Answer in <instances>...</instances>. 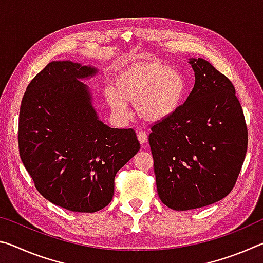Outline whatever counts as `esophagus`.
<instances>
[{
	"label": "esophagus",
	"instance_id": "esophagus-1",
	"mask_svg": "<svg viewBox=\"0 0 263 263\" xmlns=\"http://www.w3.org/2000/svg\"><path fill=\"white\" fill-rule=\"evenodd\" d=\"M137 137H138V140L140 141L141 145H144V144H146V142H147V133H146V132H144V131L138 132Z\"/></svg>",
	"mask_w": 263,
	"mask_h": 263
}]
</instances>
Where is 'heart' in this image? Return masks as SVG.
I'll return each mask as SVG.
<instances>
[{
  "mask_svg": "<svg viewBox=\"0 0 263 263\" xmlns=\"http://www.w3.org/2000/svg\"><path fill=\"white\" fill-rule=\"evenodd\" d=\"M185 91L181 70L158 61H141L122 69L114 79V87H105L103 95L118 121H127V103H131L142 121L158 123L179 110Z\"/></svg>",
  "mask_w": 263,
  "mask_h": 263,
  "instance_id": "heart-1",
  "label": "heart"
}]
</instances>
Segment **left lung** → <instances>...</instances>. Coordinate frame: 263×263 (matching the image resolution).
<instances>
[{
  "label": "left lung",
  "instance_id": "left-lung-1",
  "mask_svg": "<svg viewBox=\"0 0 263 263\" xmlns=\"http://www.w3.org/2000/svg\"><path fill=\"white\" fill-rule=\"evenodd\" d=\"M195 84L148 137L158 195L176 211L220 201L233 189L247 152V126L232 82L202 58H190Z\"/></svg>",
  "mask_w": 263,
  "mask_h": 263
}]
</instances>
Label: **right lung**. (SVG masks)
Listing matches in <instances>:
<instances>
[{
	"mask_svg": "<svg viewBox=\"0 0 263 263\" xmlns=\"http://www.w3.org/2000/svg\"><path fill=\"white\" fill-rule=\"evenodd\" d=\"M99 68L52 61L30 82L20 111V155L47 201L74 212L111 202L115 176L140 149L132 128L101 121L83 80Z\"/></svg>",
	"mask_w": 263,
	"mask_h": 263,
	"instance_id": "right-lung-1",
	"label": "right lung"
}]
</instances>
